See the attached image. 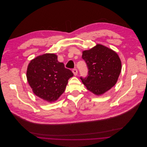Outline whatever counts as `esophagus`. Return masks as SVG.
Returning a JSON list of instances; mask_svg holds the SVG:
<instances>
[{
  "label": "esophagus",
  "mask_w": 147,
  "mask_h": 147,
  "mask_svg": "<svg viewBox=\"0 0 147 147\" xmlns=\"http://www.w3.org/2000/svg\"><path fill=\"white\" fill-rule=\"evenodd\" d=\"M72 72L75 76H76L78 75V70L76 69H74L72 70Z\"/></svg>",
  "instance_id": "1"
}]
</instances>
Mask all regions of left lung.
<instances>
[{
    "label": "left lung",
    "instance_id": "obj_1",
    "mask_svg": "<svg viewBox=\"0 0 147 147\" xmlns=\"http://www.w3.org/2000/svg\"><path fill=\"white\" fill-rule=\"evenodd\" d=\"M82 58L89 71L87 77L80 79L88 90L100 96L115 85L121 72L122 63L115 51L97 44L83 51Z\"/></svg>",
    "mask_w": 147,
    "mask_h": 147
}]
</instances>
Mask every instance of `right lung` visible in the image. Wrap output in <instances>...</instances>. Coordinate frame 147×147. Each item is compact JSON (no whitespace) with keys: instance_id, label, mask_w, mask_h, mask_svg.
<instances>
[{"instance_id":"right-lung-1","label":"right lung","mask_w":147,"mask_h":147,"mask_svg":"<svg viewBox=\"0 0 147 147\" xmlns=\"http://www.w3.org/2000/svg\"><path fill=\"white\" fill-rule=\"evenodd\" d=\"M74 76L57 55L46 53L36 57L29 63L26 78L33 93L40 98L51 103L64 92L68 79Z\"/></svg>"}]
</instances>
